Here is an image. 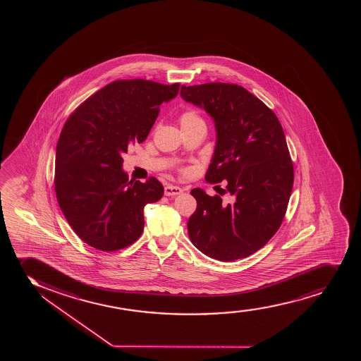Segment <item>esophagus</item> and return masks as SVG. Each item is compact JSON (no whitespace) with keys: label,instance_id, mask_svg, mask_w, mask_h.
<instances>
[{"label":"esophagus","instance_id":"1","mask_svg":"<svg viewBox=\"0 0 361 361\" xmlns=\"http://www.w3.org/2000/svg\"><path fill=\"white\" fill-rule=\"evenodd\" d=\"M183 192L182 188L174 187V185H167L165 187L166 196H177L180 195Z\"/></svg>","mask_w":361,"mask_h":361}]
</instances>
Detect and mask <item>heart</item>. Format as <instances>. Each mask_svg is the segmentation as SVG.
Here are the masks:
<instances>
[{"mask_svg": "<svg viewBox=\"0 0 361 361\" xmlns=\"http://www.w3.org/2000/svg\"><path fill=\"white\" fill-rule=\"evenodd\" d=\"M179 123H180L182 129H190V128H195L200 125H204L202 118L194 109H188L185 112H183L179 116Z\"/></svg>", "mask_w": 361, "mask_h": 361, "instance_id": "1", "label": "heart"}]
</instances>
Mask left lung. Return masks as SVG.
Listing matches in <instances>:
<instances>
[{"label":"left lung","mask_w":361,"mask_h":361,"mask_svg":"<svg viewBox=\"0 0 361 361\" xmlns=\"http://www.w3.org/2000/svg\"><path fill=\"white\" fill-rule=\"evenodd\" d=\"M183 99L202 107L216 123L214 155L206 173L231 195L223 202L195 188L188 220L192 245L219 262L255 253L282 224L294 184V166L282 125L262 99L237 84L182 85ZM219 187V185H218Z\"/></svg>","instance_id":"8db88e82"}]
</instances>
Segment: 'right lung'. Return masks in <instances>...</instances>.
<instances>
[{
  "label": "right lung",
  "instance_id": "obj_1",
  "mask_svg": "<svg viewBox=\"0 0 361 361\" xmlns=\"http://www.w3.org/2000/svg\"><path fill=\"white\" fill-rule=\"evenodd\" d=\"M172 85L145 79L116 80L75 108L59 137L55 194L71 228L102 252L136 242L145 228L143 208L164 195L158 179L129 180L123 154L145 141L162 102L178 95Z\"/></svg>",
  "mask_w": 361,
  "mask_h": 361
}]
</instances>
